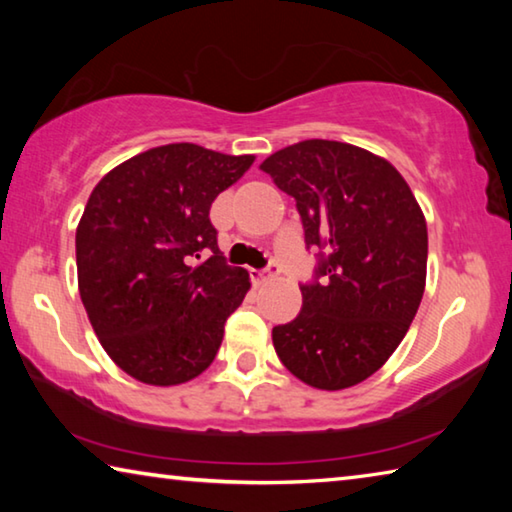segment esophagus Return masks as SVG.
Segmentation results:
<instances>
[{
	"label": "esophagus",
	"instance_id": "1",
	"mask_svg": "<svg viewBox=\"0 0 512 512\" xmlns=\"http://www.w3.org/2000/svg\"><path fill=\"white\" fill-rule=\"evenodd\" d=\"M277 271H280L277 264H271L268 268H250V277H253L255 282H262V280H266V277L277 275Z\"/></svg>",
	"mask_w": 512,
	"mask_h": 512
}]
</instances>
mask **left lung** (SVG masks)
Segmentation results:
<instances>
[{
	"label": "left lung",
	"instance_id": "left-lung-1",
	"mask_svg": "<svg viewBox=\"0 0 512 512\" xmlns=\"http://www.w3.org/2000/svg\"><path fill=\"white\" fill-rule=\"evenodd\" d=\"M296 198L316 282L302 309L273 327L291 375L343 391L377 372L409 332L427 282V221L402 173L359 146L305 140L259 164ZM321 282H317V277Z\"/></svg>",
	"mask_w": 512,
	"mask_h": 512
}]
</instances>
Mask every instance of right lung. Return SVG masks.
Here are the masks:
<instances>
[{
  "instance_id": "obj_1",
  "label": "right lung",
  "mask_w": 512,
  "mask_h": 512,
  "mask_svg": "<svg viewBox=\"0 0 512 512\" xmlns=\"http://www.w3.org/2000/svg\"><path fill=\"white\" fill-rule=\"evenodd\" d=\"M253 162L164 144L121 162L92 189L76 228L81 300L108 357L142 384L201 375L244 302L248 271L225 262L210 207Z\"/></svg>"
}]
</instances>
